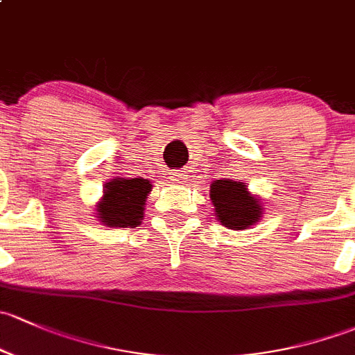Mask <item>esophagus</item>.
Masks as SVG:
<instances>
[{"label":"esophagus","instance_id":"obj_1","mask_svg":"<svg viewBox=\"0 0 355 355\" xmlns=\"http://www.w3.org/2000/svg\"><path fill=\"white\" fill-rule=\"evenodd\" d=\"M171 181L178 182V184H184V182L188 181V176H186L184 171H174V173L171 174Z\"/></svg>","mask_w":355,"mask_h":355}]
</instances>
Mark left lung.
I'll use <instances>...</instances> for the list:
<instances>
[{"mask_svg":"<svg viewBox=\"0 0 355 355\" xmlns=\"http://www.w3.org/2000/svg\"><path fill=\"white\" fill-rule=\"evenodd\" d=\"M210 200L217 220L234 231L254 225L263 215V205L248 191L246 182L217 179L210 186Z\"/></svg>","mask_w":355,"mask_h":355,"instance_id":"obj_1","label":"left lung"}]
</instances>
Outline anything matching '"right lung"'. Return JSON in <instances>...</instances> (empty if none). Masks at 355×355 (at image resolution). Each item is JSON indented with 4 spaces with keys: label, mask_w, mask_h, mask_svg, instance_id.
I'll use <instances>...</instances> for the list:
<instances>
[{
    "label": "right lung",
    "mask_w": 355,
    "mask_h": 355,
    "mask_svg": "<svg viewBox=\"0 0 355 355\" xmlns=\"http://www.w3.org/2000/svg\"><path fill=\"white\" fill-rule=\"evenodd\" d=\"M152 191L148 179L116 178L105 182L97 203V218L107 227H137L144 218L145 200Z\"/></svg>",
    "instance_id": "right-lung-1"
}]
</instances>
